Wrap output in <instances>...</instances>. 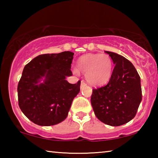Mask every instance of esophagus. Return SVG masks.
Wrapping results in <instances>:
<instances>
[{"label":"esophagus","mask_w":158,"mask_h":158,"mask_svg":"<svg viewBox=\"0 0 158 158\" xmlns=\"http://www.w3.org/2000/svg\"><path fill=\"white\" fill-rule=\"evenodd\" d=\"M85 85H86V84H85V81H84V80H81V89H83V88L84 87H85Z\"/></svg>","instance_id":"obj_1"}]
</instances>
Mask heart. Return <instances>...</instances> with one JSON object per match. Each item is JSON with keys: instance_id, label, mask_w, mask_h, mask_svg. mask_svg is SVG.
<instances>
[{"instance_id": "obj_1", "label": "heart", "mask_w": 158, "mask_h": 158, "mask_svg": "<svg viewBox=\"0 0 158 158\" xmlns=\"http://www.w3.org/2000/svg\"><path fill=\"white\" fill-rule=\"evenodd\" d=\"M77 69L73 73L77 74L78 70L85 74V79L89 84L94 85L105 84L110 79L113 62L109 55L102 53H89L80 57L77 60Z\"/></svg>"}]
</instances>
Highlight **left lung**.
<instances>
[{"instance_id":"1","label":"left lung","mask_w":158,"mask_h":158,"mask_svg":"<svg viewBox=\"0 0 158 158\" xmlns=\"http://www.w3.org/2000/svg\"><path fill=\"white\" fill-rule=\"evenodd\" d=\"M105 52L115 67L108 84L93 89L90 102L100 121L120 126L130 121L137 114L142 100L141 79L130 61L116 53Z\"/></svg>"}]
</instances>
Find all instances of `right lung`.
I'll return each mask as SVG.
<instances>
[{
  "label": "right lung",
  "mask_w": 158,
  "mask_h": 158,
  "mask_svg": "<svg viewBox=\"0 0 158 158\" xmlns=\"http://www.w3.org/2000/svg\"><path fill=\"white\" fill-rule=\"evenodd\" d=\"M73 56L70 52L42 54L23 68L17 86L19 106L35 124L50 126L68 116L81 84V81L71 84L65 80L73 75ZM42 77L44 82L38 84Z\"/></svg>",
  "instance_id": "right-lung-1"
}]
</instances>
